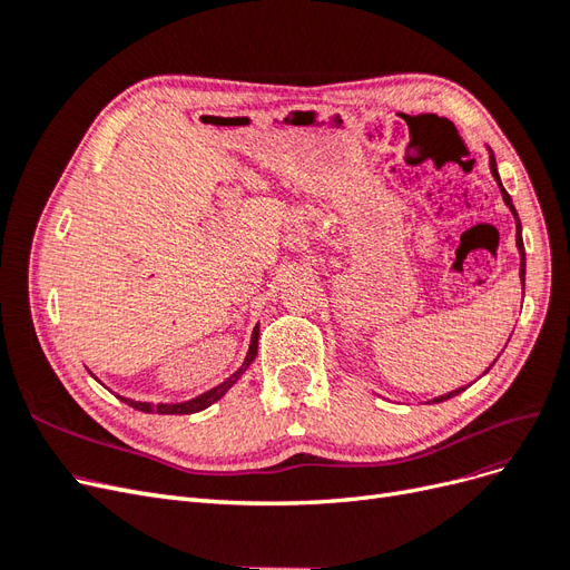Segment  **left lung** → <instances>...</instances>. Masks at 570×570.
Segmentation results:
<instances>
[{"mask_svg":"<svg viewBox=\"0 0 570 570\" xmlns=\"http://www.w3.org/2000/svg\"><path fill=\"white\" fill-rule=\"evenodd\" d=\"M488 151H490V170H492V178L497 180V185H499V193H502V199H504V204L509 206L511 209V214H513V220H515V247H519V256H521V271H519V278H521V285H523V289H525V247H523V235H521V218H519V214H515V206H513V202H511V197H509V193L504 189V185H502V178H499V170H497V161H494V154H492V149L488 147ZM497 361V358H494ZM494 364H490V368H492ZM488 368V371H490ZM485 371V373H488ZM469 387V385H465ZM465 387H456V390H452V392H446V394H440V396H435L433 402H444V400H450V396H456V394H461Z\"/></svg>","mask_w":570,"mask_h":570,"instance_id":"obj_1","label":"left lung"}]
</instances>
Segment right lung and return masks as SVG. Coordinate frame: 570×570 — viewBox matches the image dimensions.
<instances>
[{"instance_id":"obj_1","label":"right lung","mask_w":570,"mask_h":570,"mask_svg":"<svg viewBox=\"0 0 570 570\" xmlns=\"http://www.w3.org/2000/svg\"><path fill=\"white\" fill-rule=\"evenodd\" d=\"M256 350H258V323L254 325V331H252V340H249V350H247V356H245V361H243V366H239L230 377H226V381H223L220 385H216V387H212V390H206V392H202V394H197V396H193V400H187V402H176V404H151V402H135V400H128V396H120V394H116L120 402H126L128 406H132V409H137V411H145V413H197V411H204L206 406H212L214 402H218L223 394H226L239 377H243V373L249 368V364L252 361L256 358Z\"/></svg>"}]
</instances>
